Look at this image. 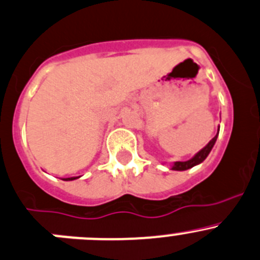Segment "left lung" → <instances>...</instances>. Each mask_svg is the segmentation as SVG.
I'll use <instances>...</instances> for the list:
<instances>
[{"instance_id": "left-lung-1", "label": "left lung", "mask_w": 260, "mask_h": 260, "mask_svg": "<svg viewBox=\"0 0 260 260\" xmlns=\"http://www.w3.org/2000/svg\"><path fill=\"white\" fill-rule=\"evenodd\" d=\"M218 132H220V127H218V129H217V135H216L215 137H213L212 140H211L210 142H208L207 145L202 148V150L198 151V152L196 153L193 157L189 158V160L175 161V162H173V165H171V170L184 171V170H188V169H191L193 166H196V165H200L201 162H203V161L207 158V156L210 155V152H211V150L213 148V146H215L216 141H217V137H218Z\"/></svg>"}]
</instances>
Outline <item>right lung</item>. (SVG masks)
<instances>
[{
	"label": "right lung",
	"mask_w": 260,
	"mask_h": 260,
	"mask_svg": "<svg viewBox=\"0 0 260 260\" xmlns=\"http://www.w3.org/2000/svg\"><path fill=\"white\" fill-rule=\"evenodd\" d=\"M80 176H71V178H64L62 179V180H66V181H70V180H75V179H79Z\"/></svg>",
	"instance_id": "1"
}]
</instances>
